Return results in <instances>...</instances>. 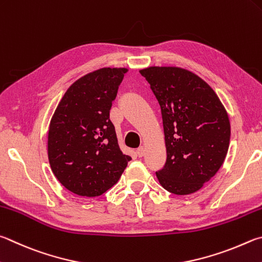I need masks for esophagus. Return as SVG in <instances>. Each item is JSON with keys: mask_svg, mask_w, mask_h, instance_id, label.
Here are the masks:
<instances>
[{"mask_svg": "<svg viewBox=\"0 0 262 262\" xmlns=\"http://www.w3.org/2000/svg\"><path fill=\"white\" fill-rule=\"evenodd\" d=\"M144 154H145V149L143 146H141L136 150V155H137V157H140V158H141V157H143Z\"/></svg>", "mask_w": 262, "mask_h": 262, "instance_id": "obj_1", "label": "esophagus"}]
</instances>
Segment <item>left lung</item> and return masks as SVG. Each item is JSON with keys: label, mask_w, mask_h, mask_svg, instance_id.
<instances>
[{"label": "left lung", "mask_w": 262, "mask_h": 262, "mask_svg": "<svg viewBox=\"0 0 262 262\" xmlns=\"http://www.w3.org/2000/svg\"><path fill=\"white\" fill-rule=\"evenodd\" d=\"M159 103L166 163L156 172L160 184L175 194L198 191L225 161L230 142L226 108L203 79L180 68L141 70Z\"/></svg>", "instance_id": "8db88e82"}]
</instances>
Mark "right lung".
Listing matches in <instances>:
<instances>
[{"label": "right lung", "instance_id": "obj_1", "mask_svg": "<svg viewBox=\"0 0 262 262\" xmlns=\"http://www.w3.org/2000/svg\"><path fill=\"white\" fill-rule=\"evenodd\" d=\"M127 69L104 68L66 90L52 116L48 157L52 173L71 192L101 196L115 185L129 156L118 145L110 108Z\"/></svg>", "mask_w": 262, "mask_h": 262}]
</instances>
